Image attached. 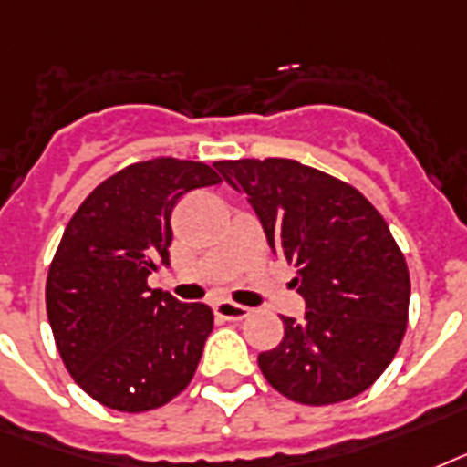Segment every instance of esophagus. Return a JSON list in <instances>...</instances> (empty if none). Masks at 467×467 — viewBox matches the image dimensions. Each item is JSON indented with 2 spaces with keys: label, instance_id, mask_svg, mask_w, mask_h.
I'll return each instance as SVG.
<instances>
[{
  "label": "esophagus",
  "instance_id": "34e87169",
  "mask_svg": "<svg viewBox=\"0 0 467 467\" xmlns=\"http://www.w3.org/2000/svg\"><path fill=\"white\" fill-rule=\"evenodd\" d=\"M214 314L219 319L226 321H241L248 317V306H241L236 302H229V299H222V302H216L214 305Z\"/></svg>",
  "mask_w": 467,
  "mask_h": 467
}]
</instances>
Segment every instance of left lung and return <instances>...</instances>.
<instances>
[{"instance_id": "8db88e82", "label": "left lung", "mask_w": 467, "mask_h": 467, "mask_svg": "<svg viewBox=\"0 0 467 467\" xmlns=\"http://www.w3.org/2000/svg\"><path fill=\"white\" fill-rule=\"evenodd\" d=\"M222 180L245 194L275 255L297 267L302 319L258 356L260 372L292 402L360 395L392 363L407 331L410 270L388 222L358 192L287 158L222 161Z\"/></svg>"}]
</instances>
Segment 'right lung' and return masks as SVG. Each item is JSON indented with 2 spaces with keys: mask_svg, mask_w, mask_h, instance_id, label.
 Returning <instances> with one entry per match:
<instances>
[{
  "mask_svg": "<svg viewBox=\"0 0 467 467\" xmlns=\"http://www.w3.org/2000/svg\"><path fill=\"white\" fill-rule=\"evenodd\" d=\"M219 182L204 162H136L104 180L60 238L46 283L50 328L72 380L109 410H155L192 380L214 314L150 290L148 275L170 265L177 200Z\"/></svg>",
  "mask_w": 467,
  "mask_h": 467,
  "instance_id": "right-lung-1",
  "label": "right lung"
}]
</instances>
